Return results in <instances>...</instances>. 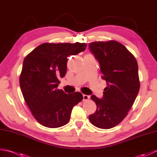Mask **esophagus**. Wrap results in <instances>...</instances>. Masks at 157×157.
<instances>
[{"instance_id":"34e87169","label":"esophagus","mask_w":157,"mask_h":157,"mask_svg":"<svg viewBox=\"0 0 157 157\" xmlns=\"http://www.w3.org/2000/svg\"><path fill=\"white\" fill-rule=\"evenodd\" d=\"M89 98H90V96L86 95V94L83 95V100H84V101H88V100H89Z\"/></svg>"}]
</instances>
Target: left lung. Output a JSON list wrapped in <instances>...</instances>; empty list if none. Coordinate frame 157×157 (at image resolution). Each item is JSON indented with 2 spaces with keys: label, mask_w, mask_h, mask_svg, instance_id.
Instances as JSON below:
<instances>
[{
  "label": "left lung",
  "mask_w": 157,
  "mask_h": 157,
  "mask_svg": "<svg viewBox=\"0 0 157 157\" xmlns=\"http://www.w3.org/2000/svg\"><path fill=\"white\" fill-rule=\"evenodd\" d=\"M89 49L99 62L102 78L107 84L102 98L91 96L97 108L89 115V120L98 128L110 129L125 117L138 94L140 84L137 61L124 46L115 40L91 42Z\"/></svg>",
  "instance_id": "left-lung-1"
}]
</instances>
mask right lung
<instances>
[{"instance_id":"add662e5","label":"right lung","mask_w":157,"mask_h":157,"mask_svg":"<svg viewBox=\"0 0 157 157\" xmlns=\"http://www.w3.org/2000/svg\"><path fill=\"white\" fill-rule=\"evenodd\" d=\"M87 44L44 43L25 56L19 78L23 98L41 125L56 128L66 125L82 93L66 94L57 89L59 78L67 73V56L85 51Z\"/></svg>"}]
</instances>
